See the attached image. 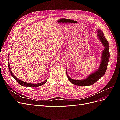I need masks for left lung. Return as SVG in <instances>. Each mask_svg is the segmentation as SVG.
I'll list each match as a JSON object with an SVG mask.
<instances>
[{
    "label": "left lung",
    "mask_w": 120,
    "mask_h": 120,
    "mask_svg": "<svg viewBox=\"0 0 120 120\" xmlns=\"http://www.w3.org/2000/svg\"><path fill=\"white\" fill-rule=\"evenodd\" d=\"M97 35L100 41L101 42L104 49L102 52L101 58V62L99 68L93 73L90 74L85 79H74L71 78L66 72L68 80L74 85L79 86H86L94 84L97 81L101 79L105 75L106 71L109 60L110 59V52L109 43L106 38L105 37L103 31L101 30L97 31Z\"/></svg>",
    "instance_id": "left-lung-1"
}]
</instances>
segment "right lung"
Returning <instances> with one entry per match:
<instances>
[{
  "label": "right lung",
  "mask_w": 120,
  "mask_h": 120,
  "mask_svg": "<svg viewBox=\"0 0 120 120\" xmlns=\"http://www.w3.org/2000/svg\"><path fill=\"white\" fill-rule=\"evenodd\" d=\"M9 58V57H8ZM8 68H9V71H10V74L11 75L12 77L15 79L16 81L19 83V84L20 85H21L22 86H26V87H33V88H35V87H38V86H41V85H43V84H45V83H46V81H47V79H47L44 82H40V83H28V82H25L24 81H22L20 80V79H19L18 78H17L15 75H14L12 72L11 71V68H10V64H9V63L8 62Z\"/></svg>",
  "instance_id": "right-lung-1"
}]
</instances>
